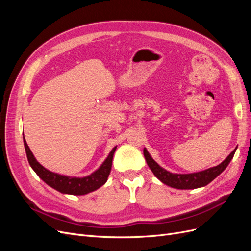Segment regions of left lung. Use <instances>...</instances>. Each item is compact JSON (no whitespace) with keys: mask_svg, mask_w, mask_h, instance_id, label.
<instances>
[{"mask_svg":"<svg viewBox=\"0 0 251 251\" xmlns=\"http://www.w3.org/2000/svg\"><path fill=\"white\" fill-rule=\"evenodd\" d=\"M235 148L231 153L227 156L225 160L220 163L214 168H209L207 170H204L197 173L191 174H178V173H171L168 170L163 169L162 166L159 165L148 151V150L143 149L144 158H146L147 163L151 171L154 173L155 176L160 180L162 183L169 185L171 187L177 188V189H194L198 187H203L207 185L208 183L216 179L220 174H221L231 161L233 155L235 153Z\"/></svg>","mask_w":251,"mask_h":251,"instance_id":"left-lung-1","label":"left lung"}]
</instances>
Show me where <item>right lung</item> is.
I'll list each match as a JSON object with an SVG mask.
<instances>
[{"instance_id":"add662e5","label":"right lung","mask_w":251,"mask_h":251,"mask_svg":"<svg viewBox=\"0 0 251 251\" xmlns=\"http://www.w3.org/2000/svg\"><path fill=\"white\" fill-rule=\"evenodd\" d=\"M24 147L28 162L37 176H39L47 185H49L53 189H55V191L62 194L73 196H82L90 194L96 191V189L100 188L103 184H105V182L108 181L111 173L114 153H115V151L117 149V147H114L112 149L108 157L105 158V160L96 171L91 173L90 175H87V176L76 177L62 175L44 168V166L35 159L31 150L29 149L25 138Z\"/></svg>"}]
</instances>
